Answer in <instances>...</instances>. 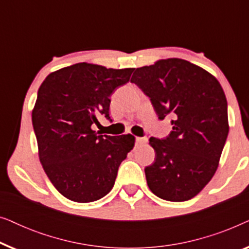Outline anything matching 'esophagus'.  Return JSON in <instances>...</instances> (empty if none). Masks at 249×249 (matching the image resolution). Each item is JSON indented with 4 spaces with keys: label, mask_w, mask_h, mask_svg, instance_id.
Returning <instances> with one entry per match:
<instances>
[{
    "label": "esophagus",
    "mask_w": 249,
    "mask_h": 249,
    "mask_svg": "<svg viewBox=\"0 0 249 249\" xmlns=\"http://www.w3.org/2000/svg\"><path fill=\"white\" fill-rule=\"evenodd\" d=\"M146 142H147V138H146V137H137V138H136V145H137V146L145 145Z\"/></svg>",
    "instance_id": "esophagus-1"
}]
</instances>
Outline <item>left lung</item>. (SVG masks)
<instances>
[{
	"instance_id": "8db88e82",
	"label": "left lung",
	"mask_w": 249,
	"mask_h": 249,
	"mask_svg": "<svg viewBox=\"0 0 249 249\" xmlns=\"http://www.w3.org/2000/svg\"><path fill=\"white\" fill-rule=\"evenodd\" d=\"M130 81L151 98L160 120L172 118L168 137L149 138L155 151L145 168L149 189L170 202L192 199L215 173L229 132L222 87L203 68L177 57L137 68Z\"/></svg>"
}]
</instances>
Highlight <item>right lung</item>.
<instances>
[{"label":"right lung","mask_w":249,"mask_h":249,"mask_svg":"<svg viewBox=\"0 0 249 249\" xmlns=\"http://www.w3.org/2000/svg\"><path fill=\"white\" fill-rule=\"evenodd\" d=\"M132 71L81 62L54 71L40 85L32 113L39 161L66 198L94 202L114 186L135 137L97 135L91 124L100 115L110 119L111 94Z\"/></svg>","instance_id":"right-lung-1"}]
</instances>
